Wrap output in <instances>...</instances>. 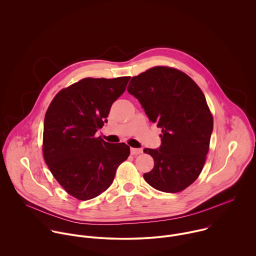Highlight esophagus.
I'll return each instance as SVG.
<instances>
[{"label": "esophagus", "mask_w": 256, "mask_h": 256, "mask_svg": "<svg viewBox=\"0 0 256 256\" xmlns=\"http://www.w3.org/2000/svg\"><path fill=\"white\" fill-rule=\"evenodd\" d=\"M140 153H142L141 148H131V154L132 155H138Z\"/></svg>", "instance_id": "1"}]
</instances>
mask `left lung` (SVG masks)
<instances>
[{
  "instance_id": "left-lung-1",
  "label": "left lung",
  "mask_w": 256,
  "mask_h": 256,
  "mask_svg": "<svg viewBox=\"0 0 256 256\" xmlns=\"http://www.w3.org/2000/svg\"><path fill=\"white\" fill-rule=\"evenodd\" d=\"M127 90L148 119L162 128L160 147L144 149L154 159L145 181L163 192L184 190L202 171L213 130L203 92L185 73L168 67H154L133 77Z\"/></svg>"
}]
</instances>
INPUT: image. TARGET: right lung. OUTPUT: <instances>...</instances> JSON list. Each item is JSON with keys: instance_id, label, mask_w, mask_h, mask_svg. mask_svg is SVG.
<instances>
[{"instance_id": "1", "label": "right lung", "mask_w": 256, "mask_h": 256, "mask_svg": "<svg viewBox=\"0 0 256 256\" xmlns=\"http://www.w3.org/2000/svg\"><path fill=\"white\" fill-rule=\"evenodd\" d=\"M129 80L83 79L61 90L46 112L45 162L60 185L79 200L95 198L108 189L118 166L130 154L125 143L95 137Z\"/></svg>"}]
</instances>
